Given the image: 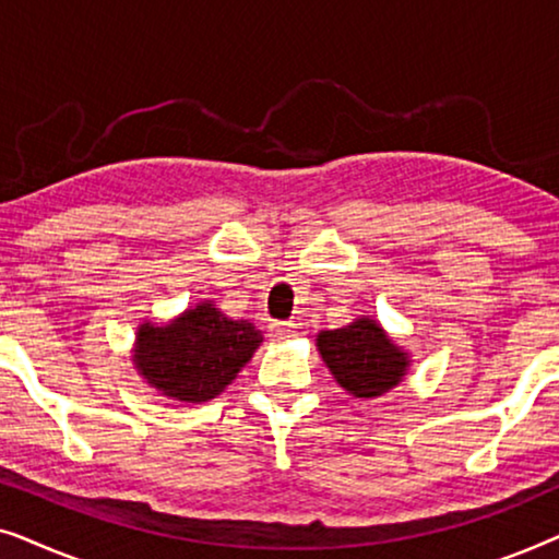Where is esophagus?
Wrapping results in <instances>:
<instances>
[{
  "label": "esophagus",
  "instance_id": "esophagus-1",
  "mask_svg": "<svg viewBox=\"0 0 559 559\" xmlns=\"http://www.w3.org/2000/svg\"><path fill=\"white\" fill-rule=\"evenodd\" d=\"M295 335H297V325L295 323H272L270 325V338L277 341V343L295 338Z\"/></svg>",
  "mask_w": 559,
  "mask_h": 559
}]
</instances>
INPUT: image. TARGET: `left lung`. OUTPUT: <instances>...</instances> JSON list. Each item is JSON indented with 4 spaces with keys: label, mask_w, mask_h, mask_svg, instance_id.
Wrapping results in <instances>:
<instances>
[{
    "label": "left lung",
    "mask_w": 559,
    "mask_h": 559,
    "mask_svg": "<svg viewBox=\"0 0 559 559\" xmlns=\"http://www.w3.org/2000/svg\"><path fill=\"white\" fill-rule=\"evenodd\" d=\"M316 346L333 379L356 400H377L392 392L412 366L407 350L371 316H358L354 323L320 331Z\"/></svg>",
    "instance_id": "8db88e82"
}]
</instances>
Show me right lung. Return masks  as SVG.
Here are the masks:
<instances>
[{
  "mask_svg": "<svg viewBox=\"0 0 559 559\" xmlns=\"http://www.w3.org/2000/svg\"><path fill=\"white\" fill-rule=\"evenodd\" d=\"M262 333L243 318L201 300L167 323L142 320L134 333L132 364L167 400L201 404L224 392L262 346Z\"/></svg>",
  "mask_w": 559,
  "mask_h": 559,
  "instance_id": "right-lung-1",
  "label": "right lung"
}]
</instances>
